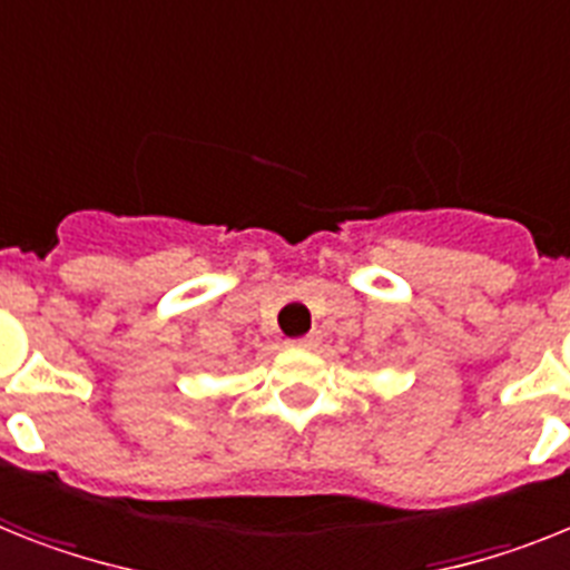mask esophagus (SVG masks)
Returning <instances> with one entry per match:
<instances>
[{
    "label": "esophagus",
    "mask_w": 570,
    "mask_h": 570,
    "mask_svg": "<svg viewBox=\"0 0 570 570\" xmlns=\"http://www.w3.org/2000/svg\"><path fill=\"white\" fill-rule=\"evenodd\" d=\"M318 342H322V336H318V333H307V336L293 338V342H289V347H301V351H313V347H318Z\"/></svg>",
    "instance_id": "34e87169"
}]
</instances>
